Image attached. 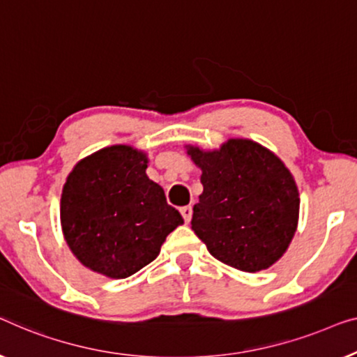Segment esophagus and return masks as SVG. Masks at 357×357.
<instances>
[{"instance_id":"1","label":"esophagus","mask_w":357,"mask_h":357,"mask_svg":"<svg viewBox=\"0 0 357 357\" xmlns=\"http://www.w3.org/2000/svg\"><path fill=\"white\" fill-rule=\"evenodd\" d=\"M181 215H183L184 222L189 223L190 218H192V207H190V205H185V207H181Z\"/></svg>"}]
</instances>
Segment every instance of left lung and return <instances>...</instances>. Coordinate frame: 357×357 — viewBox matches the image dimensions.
<instances>
[{"mask_svg": "<svg viewBox=\"0 0 357 357\" xmlns=\"http://www.w3.org/2000/svg\"><path fill=\"white\" fill-rule=\"evenodd\" d=\"M204 185L192 229L220 262L255 273L283 257L299 222V190L286 165L250 139L220 149L185 145Z\"/></svg>", "mask_w": 357, "mask_h": 357, "instance_id": "obj_1", "label": "left lung"}]
</instances>
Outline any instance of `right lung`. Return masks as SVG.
I'll return each instance as SVG.
<instances>
[{"label":"right lung","instance_id":"1","mask_svg":"<svg viewBox=\"0 0 357 357\" xmlns=\"http://www.w3.org/2000/svg\"><path fill=\"white\" fill-rule=\"evenodd\" d=\"M149 155L112 145L76 163L63 185L59 217L71 252L108 278H128L157 259L184 223L162 185L147 176Z\"/></svg>","mask_w":357,"mask_h":357}]
</instances>
